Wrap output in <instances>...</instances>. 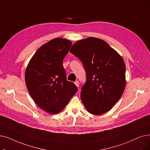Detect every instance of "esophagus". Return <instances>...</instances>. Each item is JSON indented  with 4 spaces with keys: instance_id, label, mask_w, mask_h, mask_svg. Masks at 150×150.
Masks as SVG:
<instances>
[{
    "instance_id": "obj_1",
    "label": "esophagus",
    "mask_w": 150,
    "mask_h": 150,
    "mask_svg": "<svg viewBox=\"0 0 150 150\" xmlns=\"http://www.w3.org/2000/svg\"><path fill=\"white\" fill-rule=\"evenodd\" d=\"M75 84L76 87H79V81H76L75 82Z\"/></svg>"
}]
</instances>
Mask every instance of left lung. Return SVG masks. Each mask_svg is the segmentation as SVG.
Listing matches in <instances>:
<instances>
[{"mask_svg":"<svg viewBox=\"0 0 150 150\" xmlns=\"http://www.w3.org/2000/svg\"><path fill=\"white\" fill-rule=\"evenodd\" d=\"M70 52L82 62L86 82L80 97L87 111L100 115L111 110L126 86V66L120 54L104 40L88 37L77 41Z\"/></svg>","mask_w":150,"mask_h":150,"instance_id":"8db88e82","label":"left lung"}]
</instances>
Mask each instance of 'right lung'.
Listing matches in <instances>:
<instances>
[{
  "label": "right lung",
  "mask_w": 150,
  "mask_h": 150,
  "mask_svg": "<svg viewBox=\"0 0 150 150\" xmlns=\"http://www.w3.org/2000/svg\"><path fill=\"white\" fill-rule=\"evenodd\" d=\"M71 46L67 39H53L37 50L25 69V82L30 96L50 114L61 112L78 90L74 83L67 81L62 66Z\"/></svg>",
  "instance_id": "add662e5"
}]
</instances>
